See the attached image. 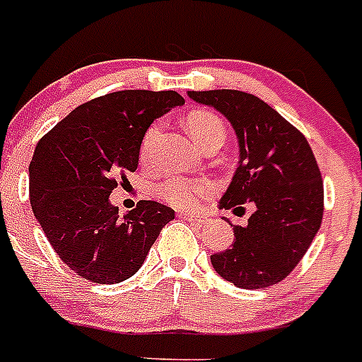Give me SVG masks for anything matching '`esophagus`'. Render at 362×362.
<instances>
[{
    "mask_svg": "<svg viewBox=\"0 0 362 362\" xmlns=\"http://www.w3.org/2000/svg\"><path fill=\"white\" fill-rule=\"evenodd\" d=\"M179 217L183 218V221L190 222V224H194V226H199L203 228L204 224H206V217H203V215H195V214H179Z\"/></svg>",
    "mask_w": 362,
    "mask_h": 362,
    "instance_id": "1",
    "label": "esophagus"
}]
</instances>
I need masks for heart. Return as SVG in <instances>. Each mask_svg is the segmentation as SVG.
<instances>
[{"label": "heart", "instance_id": "obj_1", "mask_svg": "<svg viewBox=\"0 0 362 362\" xmlns=\"http://www.w3.org/2000/svg\"><path fill=\"white\" fill-rule=\"evenodd\" d=\"M187 131L194 138L195 144L201 148L208 145H218L221 147L224 138H226V125L218 118L215 112L206 111V109H195L185 120ZM161 132V125L154 124L147 129L144 140H141L140 158L144 163H148L154 152L156 141ZM214 192V183L208 179H190L179 177V175H170L158 185V195L165 199L168 204L174 208H183V210H194L201 204L204 197Z\"/></svg>", "mask_w": 362, "mask_h": 362}]
</instances>
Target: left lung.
<instances>
[{"label": "left lung", "instance_id": "obj_1", "mask_svg": "<svg viewBox=\"0 0 362 362\" xmlns=\"http://www.w3.org/2000/svg\"><path fill=\"white\" fill-rule=\"evenodd\" d=\"M188 97L226 116L237 136V170L218 208H255L246 226H233L230 250L211 255V265L242 289L278 284L307 253L323 218V181L313 148L250 93L211 89L188 91Z\"/></svg>", "mask_w": 362, "mask_h": 362}]
</instances>
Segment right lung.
<instances>
[{"label":"right lung","mask_w":362,"mask_h":362,"mask_svg":"<svg viewBox=\"0 0 362 362\" xmlns=\"http://www.w3.org/2000/svg\"><path fill=\"white\" fill-rule=\"evenodd\" d=\"M175 91L127 89L73 109L42 136L30 163V203L61 260L95 284L138 273L174 210L140 201L118 215L109 195L116 175L134 172L152 122L183 105Z\"/></svg>","instance_id":"obj_1"}]
</instances>
